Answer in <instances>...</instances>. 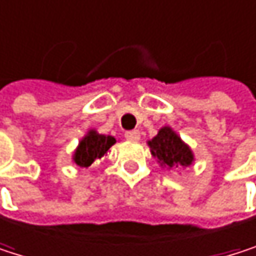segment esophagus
I'll return each instance as SVG.
<instances>
[{
  "label": "esophagus",
  "instance_id": "1",
  "mask_svg": "<svg viewBox=\"0 0 256 256\" xmlns=\"http://www.w3.org/2000/svg\"><path fill=\"white\" fill-rule=\"evenodd\" d=\"M126 140L129 141H140L141 140V134L138 130H130V132H126Z\"/></svg>",
  "mask_w": 256,
  "mask_h": 256
}]
</instances>
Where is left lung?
<instances>
[{"instance_id": "left-lung-1", "label": "left lung", "mask_w": 256, "mask_h": 256, "mask_svg": "<svg viewBox=\"0 0 256 256\" xmlns=\"http://www.w3.org/2000/svg\"><path fill=\"white\" fill-rule=\"evenodd\" d=\"M152 156L162 168H188L195 162L192 148L177 135L170 126H164L158 135L147 142Z\"/></svg>"}]
</instances>
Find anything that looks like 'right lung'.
<instances>
[{"instance_id": "obj_1", "label": "right lung", "mask_w": 256, "mask_h": 256, "mask_svg": "<svg viewBox=\"0 0 256 256\" xmlns=\"http://www.w3.org/2000/svg\"><path fill=\"white\" fill-rule=\"evenodd\" d=\"M116 142L110 135H102L96 129H90L86 135L79 141L76 150L73 152V164L80 168H88L94 160L102 159L108 154L109 148Z\"/></svg>"}]
</instances>
